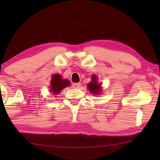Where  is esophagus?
Returning a JSON list of instances; mask_svg holds the SVG:
<instances>
[{
	"label": "esophagus",
	"mask_w": 160,
	"mask_h": 160,
	"mask_svg": "<svg viewBox=\"0 0 160 160\" xmlns=\"http://www.w3.org/2000/svg\"><path fill=\"white\" fill-rule=\"evenodd\" d=\"M72 87L74 89H78L81 87V83H74V84H72Z\"/></svg>",
	"instance_id": "esophagus-1"
}]
</instances>
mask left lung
<instances>
[{"label":"left lung","mask_w":160,"mask_h":160,"mask_svg":"<svg viewBox=\"0 0 160 160\" xmlns=\"http://www.w3.org/2000/svg\"><path fill=\"white\" fill-rule=\"evenodd\" d=\"M92 82L88 84V89L91 92L92 94H98L100 92V88H101V85L98 84L97 82V77L95 76H92Z\"/></svg>","instance_id":"left-lung-1"}]
</instances>
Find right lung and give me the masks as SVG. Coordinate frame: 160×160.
I'll list each match as a JSON object with an SVG mask.
<instances>
[{
  "label": "right lung",
  "mask_w": 160,
  "mask_h": 160,
  "mask_svg": "<svg viewBox=\"0 0 160 160\" xmlns=\"http://www.w3.org/2000/svg\"><path fill=\"white\" fill-rule=\"evenodd\" d=\"M70 85V82L68 80L62 79L60 75L58 74H54L52 76V80H51V90L54 94H58L60 93V92L62 90V89H64L65 87H66Z\"/></svg>",
  "instance_id": "obj_1"
}]
</instances>
